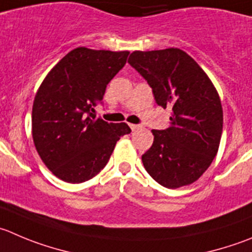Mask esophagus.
<instances>
[{
    "label": "esophagus",
    "mask_w": 252,
    "mask_h": 252,
    "mask_svg": "<svg viewBox=\"0 0 252 252\" xmlns=\"http://www.w3.org/2000/svg\"><path fill=\"white\" fill-rule=\"evenodd\" d=\"M130 127H131V130L132 131H136V130H138V128L141 127L140 125H133V124H130Z\"/></svg>",
    "instance_id": "34e87169"
}]
</instances>
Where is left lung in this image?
Returning a JSON list of instances; mask_svg holds the SVG:
<instances>
[{
    "label": "left lung",
    "instance_id": "1",
    "mask_svg": "<svg viewBox=\"0 0 252 252\" xmlns=\"http://www.w3.org/2000/svg\"><path fill=\"white\" fill-rule=\"evenodd\" d=\"M128 63L147 80L157 105L172 107L171 126L152 130L142 156L147 173L169 189L189 186L209 168L219 150L222 107L214 84L178 48L131 53Z\"/></svg>",
    "mask_w": 252,
    "mask_h": 252
}]
</instances>
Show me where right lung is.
<instances>
[{
	"mask_svg": "<svg viewBox=\"0 0 252 252\" xmlns=\"http://www.w3.org/2000/svg\"><path fill=\"white\" fill-rule=\"evenodd\" d=\"M128 54L75 48L40 84L32 109L33 142L45 167L62 181L92 179L106 166L120 137L131 132L125 122L110 124L93 114Z\"/></svg>",
	"mask_w": 252,
	"mask_h": 252,
	"instance_id": "1",
	"label": "right lung"
}]
</instances>
